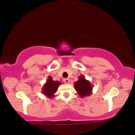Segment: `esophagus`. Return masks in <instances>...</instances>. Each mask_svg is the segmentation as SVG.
<instances>
[{
	"instance_id": "34e87169",
	"label": "esophagus",
	"mask_w": 135,
	"mask_h": 135,
	"mask_svg": "<svg viewBox=\"0 0 135 135\" xmlns=\"http://www.w3.org/2000/svg\"><path fill=\"white\" fill-rule=\"evenodd\" d=\"M64 83H66V84H69V79H68V78L64 79Z\"/></svg>"
}]
</instances>
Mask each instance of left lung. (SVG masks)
I'll use <instances>...</instances> for the list:
<instances>
[{"label": "left lung", "mask_w": 135, "mask_h": 135, "mask_svg": "<svg viewBox=\"0 0 135 135\" xmlns=\"http://www.w3.org/2000/svg\"><path fill=\"white\" fill-rule=\"evenodd\" d=\"M74 88L80 97L84 98L92 94V86L89 80L85 79L83 75L79 77V80L74 83Z\"/></svg>", "instance_id": "left-lung-1"}]
</instances>
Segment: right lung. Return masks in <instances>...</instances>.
Instances as JSON below:
<instances>
[{
	"label": "right lung",
	"mask_w": 135,
	"mask_h": 135,
	"mask_svg": "<svg viewBox=\"0 0 135 135\" xmlns=\"http://www.w3.org/2000/svg\"><path fill=\"white\" fill-rule=\"evenodd\" d=\"M61 84V83L59 81H54L51 76L48 77L46 83L43 85L42 88V92L48 98H52L55 97V94L57 90L59 85Z\"/></svg>",
	"instance_id": "add662e5"
}]
</instances>
